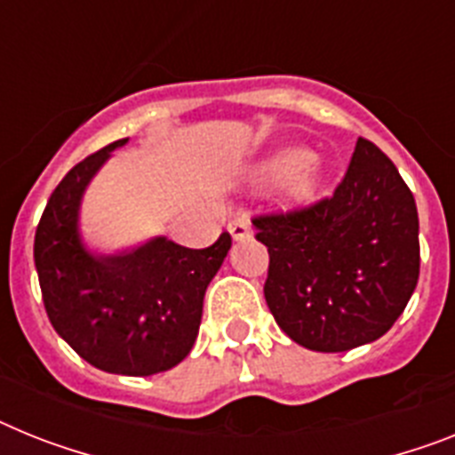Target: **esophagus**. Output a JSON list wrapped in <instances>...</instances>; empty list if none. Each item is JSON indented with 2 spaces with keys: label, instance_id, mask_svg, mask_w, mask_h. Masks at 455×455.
Wrapping results in <instances>:
<instances>
[{
  "label": "esophagus",
  "instance_id": "obj_1",
  "mask_svg": "<svg viewBox=\"0 0 455 455\" xmlns=\"http://www.w3.org/2000/svg\"><path fill=\"white\" fill-rule=\"evenodd\" d=\"M228 234L234 240H245L251 235V227H250V220L247 217H235L231 224H228Z\"/></svg>",
  "mask_w": 455,
  "mask_h": 455
}]
</instances>
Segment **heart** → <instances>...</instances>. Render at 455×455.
<instances>
[{
    "instance_id": "obj_1",
    "label": "heart",
    "mask_w": 455,
    "mask_h": 455,
    "mask_svg": "<svg viewBox=\"0 0 455 455\" xmlns=\"http://www.w3.org/2000/svg\"><path fill=\"white\" fill-rule=\"evenodd\" d=\"M251 182L277 180L282 204L299 208L315 198L322 185V166L303 148H282L250 171Z\"/></svg>"
}]
</instances>
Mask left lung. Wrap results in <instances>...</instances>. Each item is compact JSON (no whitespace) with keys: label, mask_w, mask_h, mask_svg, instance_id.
<instances>
[{"label":"left lung","mask_w":455,"mask_h":455,"mask_svg":"<svg viewBox=\"0 0 455 455\" xmlns=\"http://www.w3.org/2000/svg\"><path fill=\"white\" fill-rule=\"evenodd\" d=\"M268 247L263 296L277 326L312 351L375 342L419 282V212L384 152L358 139L345 180L315 208L254 220Z\"/></svg>","instance_id":"8db88e82"}]
</instances>
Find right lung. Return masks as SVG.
Returning a JSON list of instances; mask_svg holds the SVG:
<instances>
[{
	"instance_id": "add662e5",
	"label": "right lung",
	"mask_w": 455,
	"mask_h": 455,
	"mask_svg": "<svg viewBox=\"0 0 455 455\" xmlns=\"http://www.w3.org/2000/svg\"><path fill=\"white\" fill-rule=\"evenodd\" d=\"M129 139L76 164L48 198L34 263L52 328L94 368L113 375L150 377L192 351L204 296L231 250V235L189 250L166 235L104 251L80 228L87 187Z\"/></svg>"
}]
</instances>
